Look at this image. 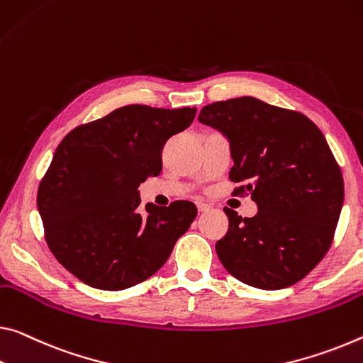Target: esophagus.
Masks as SVG:
<instances>
[{
	"label": "esophagus",
	"instance_id": "obj_1",
	"mask_svg": "<svg viewBox=\"0 0 363 363\" xmlns=\"http://www.w3.org/2000/svg\"><path fill=\"white\" fill-rule=\"evenodd\" d=\"M197 208H199V211H208L211 206L205 202H197Z\"/></svg>",
	"mask_w": 363,
	"mask_h": 363
}]
</instances>
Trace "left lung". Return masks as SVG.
I'll return each mask as SVG.
<instances>
[{
  "label": "left lung",
  "mask_w": 363,
  "mask_h": 363,
  "mask_svg": "<svg viewBox=\"0 0 363 363\" xmlns=\"http://www.w3.org/2000/svg\"><path fill=\"white\" fill-rule=\"evenodd\" d=\"M202 124L231 147L229 179L244 182L257 215L224 208L229 228L216 242L228 273L264 291L296 284L330 249L344 203L341 169L321 130L302 113L240 96L206 105Z\"/></svg>",
  "instance_id": "1"
}]
</instances>
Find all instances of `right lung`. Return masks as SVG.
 <instances>
[{
  "mask_svg": "<svg viewBox=\"0 0 363 363\" xmlns=\"http://www.w3.org/2000/svg\"><path fill=\"white\" fill-rule=\"evenodd\" d=\"M197 108L128 105L79 125L61 140L40 182L37 206L56 260L103 291L150 278L191 228L197 206L177 200L139 211L140 182L158 176L171 135L187 129Z\"/></svg>",
  "mask_w": 363,
  "mask_h": 363,
  "instance_id": "add662e5",
  "label": "right lung"
}]
</instances>
